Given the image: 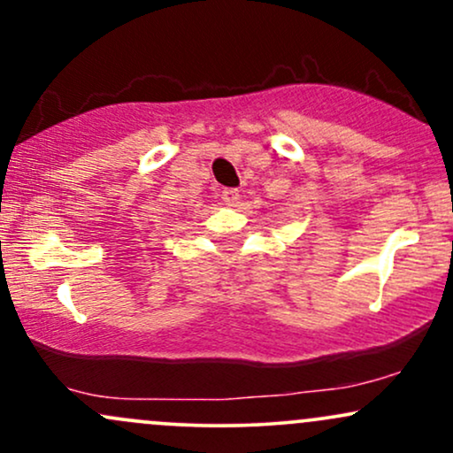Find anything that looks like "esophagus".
Here are the masks:
<instances>
[{"label":"esophagus","mask_w":453,"mask_h":453,"mask_svg":"<svg viewBox=\"0 0 453 453\" xmlns=\"http://www.w3.org/2000/svg\"><path fill=\"white\" fill-rule=\"evenodd\" d=\"M221 197L227 206H236L238 200H241V194H238V189H223Z\"/></svg>","instance_id":"34e87169"}]
</instances>
